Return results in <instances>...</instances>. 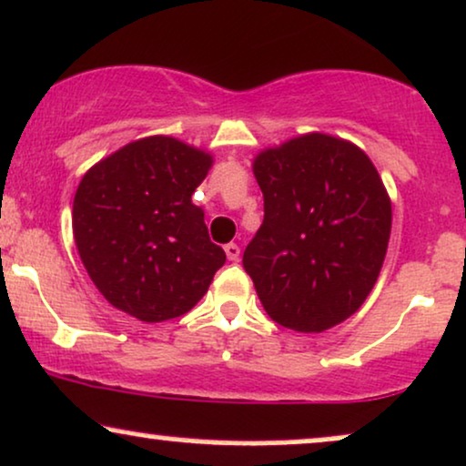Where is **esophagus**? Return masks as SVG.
I'll use <instances>...</instances> for the list:
<instances>
[{
	"mask_svg": "<svg viewBox=\"0 0 466 466\" xmlns=\"http://www.w3.org/2000/svg\"><path fill=\"white\" fill-rule=\"evenodd\" d=\"M226 256H228V260H232V262H237L238 260V256H240V248L237 243H229V245H226Z\"/></svg>",
	"mask_w": 466,
	"mask_h": 466,
	"instance_id": "1",
	"label": "esophagus"
}]
</instances>
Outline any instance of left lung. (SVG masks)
<instances>
[{
  "label": "left lung",
  "mask_w": 466,
  "mask_h": 466,
  "mask_svg": "<svg viewBox=\"0 0 466 466\" xmlns=\"http://www.w3.org/2000/svg\"><path fill=\"white\" fill-rule=\"evenodd\" d=\"M265 221L243 254L267 315L301 334L343 323L382 271L390 208L378 169L345 138L308 132L251 162Z\"/></svg>",
  "instance_id": "8db88e82"
}]
</instances>
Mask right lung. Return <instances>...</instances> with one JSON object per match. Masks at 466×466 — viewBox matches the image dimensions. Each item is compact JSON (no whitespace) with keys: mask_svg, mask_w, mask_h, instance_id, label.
<instances>
[{"mask_svg":"<svg viewBox=\"0 0 466 466\" xmlns=\"http://www.w3.org/2000/svg\"><path fill=\"white\" fill-rule=\"evenodd\" d=\"M210 151L156 134L123 145L84 173L73 198V238L110 306L138 321L187 315L226 262L210 243L195 188Z\"/></svg>","mask_w":466,"mask_h":466,"instance_id":"obj_1","label":"right lung"}]
</instances>
